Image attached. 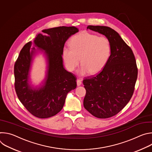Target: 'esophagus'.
Returning <instances> with one entry per match:
<instances>
[{
  "label": "esophagus",
  "instance_id": "obj_1",
  "mask_svg": "<svg viewBox=\"0 0 152 152\" xmlns=\"http://www.w3.org/2000/svg\"><path fill=\"white\" fill-rule=\"evenodd\" d=\"M81 84H82V80L80 79H77V85L80 86Z\"/></svg>",
  "mask_w": 152,
  "mask_h": 152
}]
</instances>
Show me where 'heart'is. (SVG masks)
Wrapping results in <instances>:
<instances>
[{"label":"heart","mask_w":152,"mask_h":152,"mask_svg":"<svg viewBox=\"0 0 152 152\" xmlns=\"http://www.w3.org/2000/svg\"><path fill=\"white\" fill-rule=\"evenodd\" d=\"M111 52V42L107 37L84 32L72 37L70 47L63 48L62 57L70 71L76 69L80 58L82 66L78 72L85 75L100 72L109 61Z\"/></svg>","instance_id":"heart-1"}]
</instances>
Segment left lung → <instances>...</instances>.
I'll return each mask as SVG.
<instances>
[{
    "instance_id": "left-lung-1",
    "label": "left lung",
    "mask_w": 152,
    "mask_h": 152,
    "mask_svg": "<svg viewBox=\"0 0 152 152\" xmlns=\"http://www.w3.org/2000/svg\"><path fill=\"white\" fill-rule=\"evenodd\" d=\"M87 29L109 39L112 52L99 74L83 80L86 90L83 106L97 118H110L123 110L133 95L138 76L136 60L131 48L112 28L90 25Z\"/></svg>"
}]
</instances>
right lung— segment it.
Segmentation results:
<instances>
[{"instance_id":"obj_1","label":"right lung","mask_w":152,"mask_h":152,"mask_svg":"<svg viewBox=\"0 0 152 152\" xmlns=\"http://www.w3.org/2000/svg\"><path fill=\"white\" fill-rule=\"evenodd\" d=\"M38 34L21 50L14 65L15 90L17 97L33 115L46 118L55 115L62 109L69 92L76 88V77L64 67L62 50L65 42L79 31L75 26H60ZM38 51L45 55L46 77L42 83L34 87L30 82V70Z\"/></svg>"}]
</instances>
